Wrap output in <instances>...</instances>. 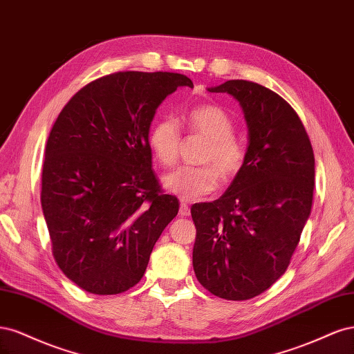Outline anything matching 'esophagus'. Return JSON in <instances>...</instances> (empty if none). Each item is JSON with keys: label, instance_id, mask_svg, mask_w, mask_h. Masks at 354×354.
Returning a JSON list of instances; mask_svg holds the SVG:
<instances>
[{"label": "esophagus", "instance_id": "esophagus-1", "mask_svg": "<svg viewBox=\"0 0 354 354\" xmlns=\"http://www.w3.org/2000/svg\"><path fill=\"white\" fill-rule=\"evenodd\" d=\"M178 214H180L181 217H187L189 214H190V207L187 205V202L183 201V199L180 201V212Z\"/></svg>", "mask_w": 354, "mask_h": 354}]
</instances>
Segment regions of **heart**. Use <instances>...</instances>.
Instances as JSON below:
<instances>
[{
    "label": "heart",
    "instance_id": "obj_1",
    "mask_svg": "<svg viewBox=\"0 0 354 354\" xmlns=\"http://www.w3.org/2000/svg\"><path fill=\"white\" fill-rule=\"evenodd\" d=\"M189 130L208 138L203 147L202 165L180 167L165 174L162 185L167 192L183 201H195L216 190L220 176L233 178L245 164V146L233 136L232 118L218 106L203 104L187 113ZM155 158L162 165H173L180 152L181 131L176 118L165 116L159 120L149 134Z\"/></svg>",
    "mask_w": 354,
    "mask_h": 354
}]
</instances>
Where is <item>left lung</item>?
Listing matches in <instances>:
<instances>
[{
  "instance_id": "left-lung-1",
  "label": "left lung",
  "mask_w": 354,
  "mask_h": 354,
  "mask_svg": "<svg viewBox=\"0 0 354 354\" xmlns=\"http://www.w3.org/2000/svg\"><path fill=\"white\" fill-rule=\"evenodd\" d=\"M207 90L239 102L248 147L229 189L192 205L194 270L211 294L241 301L288 269L312 211L315 155L301 120L279 94L243 80Z\"/></svg>"
}]
</instances>
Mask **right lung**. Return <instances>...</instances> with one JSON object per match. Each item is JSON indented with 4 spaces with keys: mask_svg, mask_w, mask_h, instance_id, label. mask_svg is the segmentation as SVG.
I'll return each instance as SVG.
<instances>
[{
    "mask_svg": "<svg viewBox=\"0 0 354 354\" xmlns=\"http://www.w3.org/2000/svg\"><path fill=\"white\" fill-rule=\"evenodd\" d=\"M185 75L118 72L81 88L53 125L41 205L53 255L84 291L120 294L142 279L178 199L160 192L149 131Z\"/></svg>",
    "mask_w": 354,
    "mask_h": 354,
    "instance_id": "1",
    "label": "right lung"
}]
</instances>
